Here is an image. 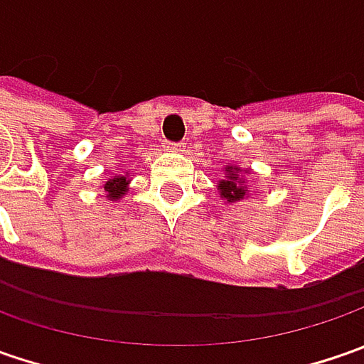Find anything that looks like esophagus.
I'll return each instance as SVG.
<instances>
[{
    "label": "esophagus",
    "mask_w": 364,
    "mask_h": 364,
    "mask_svg": "<svg viewBox=\"0 0 364 364\" xmlns=\"http://www.w3.org/2000/svg\"><path fill=\"white\" fill-rule=\"evenodd\" d=\"M168 149L174 151V154H184V151H186V146H184V144H168Z\"/></svg>",
    "instance_id": "esophagus-1"
}]
</instances>
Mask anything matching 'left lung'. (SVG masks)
Returning <instances> with one entry per match:
<instances>
[{
  "label": "left lung",
  "instance_id": "left-lung-1",
  "mask_svg": "<svg viewBox=\"0 0 364 364\" xmlns=\"http://www.w3.org/2000/svg\"><path fill=\"white\" fill-rule=\"evenodd\" d=\"M223 172H225V178L218 180V194H220V198L227 204L241 203L251 192V190L247 188V180H245L242 174H251V170L249 168L241 170L239 166L231 164V166H225Z\"/></svg>",
  "mask_w": 364,
  "mask_h": 364
}]
</instances>
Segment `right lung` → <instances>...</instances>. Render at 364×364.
I'll use <instances>...</instances> for the list:
<instances>
[{"instance_id":"obj_1","label":"right lung","mask_w":364,"mask_h":364,"mask_svg":"<svg viewBox=\"0 0 364 364\" xmlns=\"http://www.w3.org/2000/svg\"><path fill=\"white\" fill-rule=\"evenodd\" d=\"M129 170L127 172H121V174H113L105 184H103V190H105V198L107 200H121L125 196V192L129 190Z\"/></svg>"}]
</instances>
